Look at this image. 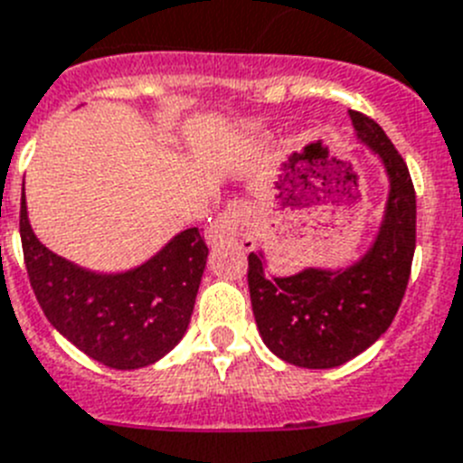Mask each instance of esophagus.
I'll list each match as a JSON object with an SVG mask.
<instances>
[{
  "label": "esophagus",
  "mask_w": 463,
  "mask_h": 463,
  "mask_svg": "<svg viewBox=\"0 0 463 463\" xmlns=\"http://www.w3.org/2000/svg\"><path fill=\"white\" fill-rule=\"evenodd\" d=\"M256 219L254 209L247 202H231L204 231L209 247H219L225 242H254Z\"/></svg>",
  "instance_id": "1"
}]
</instances>
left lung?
<instances>
[{"mask_svg": "<svg viewBox=\"0 0 463 463\" xmlns=\"http://www.w3.org/2000/svg\"><path fill=\"white\" fill-rule=\"evenodd\" d=\"M348 118L388 178L382 223L367 251L344 268L308 266L282 278L268 275L263 251L250 254L251 310L263 344L306 370L339 367L391 327L417 244V195L405 159L374 119L355 110Z\"/></svg>", "mask_w": 463, "mask_h": 463, "instance_id": "1", "label": "left lung"}]
</instances>
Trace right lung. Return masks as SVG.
Returning <instances> with one entry per match:
<instances>
[{
    "instance_id": "right-lung-1",
    "label": "right lung",
    "mask_w": 463,
    "mask_h": 463,
    "mask_svg": "<svg viewBox=\"0 0 463 463\" xmlns=\"http://www.w3.org/2000/svg\"><path fill=\"white\" fill-rule=\"evenodd\" d=\"M21 242L46 320L96 363L138 370L184 339L209 254L197 228L174 235L141 266L96 273L40 242L27 219L23 184Z\"/></svg>"
}]
</instances>
